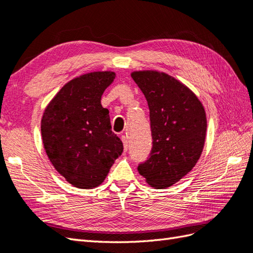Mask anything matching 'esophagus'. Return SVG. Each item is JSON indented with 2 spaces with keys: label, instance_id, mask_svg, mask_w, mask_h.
Returning a JSON list of instances; mask_svg holds the SVG:
<instances>
[{
  "label": "esophagus",
  "instance_id": "1",
  "mask_svg": "<svg viewBox=\"0 0 253 253\" xmlns=\"http://www.w3.org/2000/svg\"><path fill=\"white\" fill-rule=\"evenodd\" d=\"M122 141H123V144H124V150L127 151V150H128V138L126 136H122Z\"/></svg>",
  "mask_w": 253,
  "mask_h": 253
}]
</instances>
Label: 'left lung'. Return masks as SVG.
<instances>
[{"mask_svg":"<svg viewBox=\"0 0 253 253\" xmlns=\"http://www.w3.org/2000/svg\"><path fill=\"white\" fill-rule=\"evenodd\" d=\"M131 78L146 96L153 147L138 166L139 174L157 188L170 187L195 168L206 142L207 114L186 84L159 71H136Z\"/></svg>","mask_w":253,"mask_h":253,"instance_id":"obj_1","label":"left lung"}]
</instances>
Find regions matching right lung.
<instances>
[{"label":"right lung","mask_w":253,"mask_h":253,"mask_svg":"<svg viewBox=\"0 0 253 253\" xmlns=\"http://www.w3.org/2000/svg\"><path fill=\"white\" fill-rule=\"evenodd\" d=\"M111 71L91 72L69 80L46 105L41 118L45 153L54 169L74 187L100 186L123 153L112 131L109 110L101 104L114 82Z\"/></svg>","instance_id":"obj_1"}]
</instances>
